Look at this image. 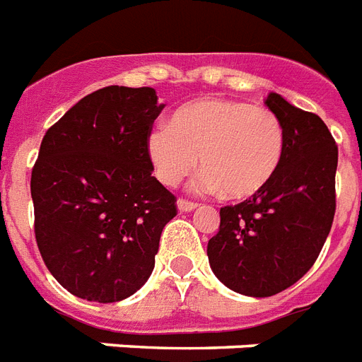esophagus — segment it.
<instances>
[{
	"label": "esophagus",
	"mask_w": 362,
	"mask_h": 362,
	"mask_svg": "<svg viewBox=\"0 0 362 362\" xmlns=\"http://www.w3.org/2000/svg\"><path fill=\"white\" fill-rule=\"evenodd\" d=\"M176 204H178V210L180 211H193L197 206H199L197 202L186 201V199H178V202H176Z\"/></svg>",
	"instance_id": "1"
}]
</instances>
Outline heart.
<instances>
[{"instance_id":"b5f03b06","label":"heart","mask_w":362,"mask_h":362,"mask_svg":"<svg viewBox=\"0 0 362 362\" xmlns=\"http://www.w3.org/2000/svg\"><path fill=\"white\" fill-rule=\"evenodd\" d=\"M146 154L165 186H178L204 169L197 186L227 199H249L272 182L284 154L283 122L262 105L228 98H201L173 113L146 139Z\"/></svg>"}]
</instances>
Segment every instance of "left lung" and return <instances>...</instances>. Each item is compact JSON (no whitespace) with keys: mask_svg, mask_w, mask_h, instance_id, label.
<instances>
[{"mask_svg":"<svg viewBox=\"0 0 362 362\" xmlns=\"http://www.w3.org/2000/svg\"><path fill=\"white\" fill-rule=\"evenodd\" d=\"M266 105L284 128L281 167L257 195L219 210V232L208 242L216 277L251 298L275 296L303 277L324 247L337 210L339 146L324 120L277 93Z\"/></svg>","mask_w":362,"mask_h":362,"instance_id":"8db88e82","label":"left lung"}]
</instances>
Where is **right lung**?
Wrapping results in <instances>:
<instances>
[{
	"label": "right lung",
	"mask_w": 362,
	"mask_h": 362,
	"mask_svg": "<svg viewBox=\"0 0 362 362\" xmlns=\"http://www.w3.org/2000/svg\"><path fill=\"white\" fill-rule=\"evenodd\" d=\"M152 87L110 85L70 107L31 173L35 238L55 281L87 301L130 298L151 277L176 197L152 176Z\"/></svg>",
	"instance_id": "1"
}]
</instances>
